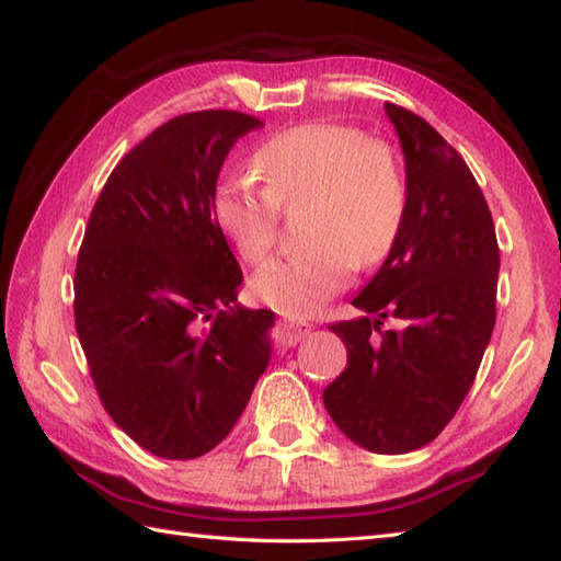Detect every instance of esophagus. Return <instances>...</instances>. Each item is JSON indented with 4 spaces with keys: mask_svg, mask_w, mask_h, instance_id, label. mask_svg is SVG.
Segmentation results:
<instances>
[{
    "mask_svg": "<svg viewBox=\"0 0 561 561\" xmlns=\"http://www.w3.org/2000/svg\"><path fill=\"white\" fill-rule=\"evenodd\" d=\"M311 323L306 320H296V318H279L277 325L272 330V340L277 347H291V344L301 342L308 332H311Z\"/></svg>",
    "mask_w": 561,
    "mask_h": 561,
    "instance_id": "obj_1",
    "label": "esophagus"
}]
</instances>
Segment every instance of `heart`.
<instances>
[{
  "instance_id": "1",
  "label": "heart",
  "mask_w": 561,
  "mask_h": 561,
  "mask_svg": "<svg viewBox=\"0 0 561 561\" xmlns=\"http://www.w3.org/2000/svg\"><path fill=\"white\" fill-rule=\"evenodd\" d=\"M255 175H229L211 195L214 221L245 262L265 260L282 209L308 205L306 245L270 260L253 277L260 301L289 316L318 311L350 287L356 265L376 267L398 245L408 183L396 153L337 123L284 129L255 153Z\"/></svg>"
}]
</instances>
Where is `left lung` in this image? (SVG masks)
<instances>
[{
    "mask_svg": "<svg viewBox=\"0 0 561 561\" xmlns=\"http://www.w3.org/2000/svg\"><path fill=\"white\" fill-rule=\"evenodd\" d=\"M408 175L398 245L330 325L347 368L323 390L325 410L356 446L398 456L426 446L458 412L496 320L499 245L468 163L424 117L386 103ZM390 314L400 331H380Z\"/></svg>",
    "mask_w": 561,
    "mask_h": 561,
    "instance_id": "1",
    "label": "left lung"
}]
</instances>
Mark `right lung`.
I'll return each mask as SVG.
<instances>
[{"instance_id":"add662e5","label":"right lung","mask_w":561,"mask_h":561,"mask_svg":"<svg viewBox=\"0 0 561 561\" xmlns=\"http://www.w3.org/2000/svg\"><path fill=\"white\" fill-rule=\"evenodd\" d=\"M262 127L238 111L178 115L115 165L75 272V323L105 412L141 448L190 460L229 436L272 356L267 308L214 221L231 147Z\"/></svg>"}]
</instances>
